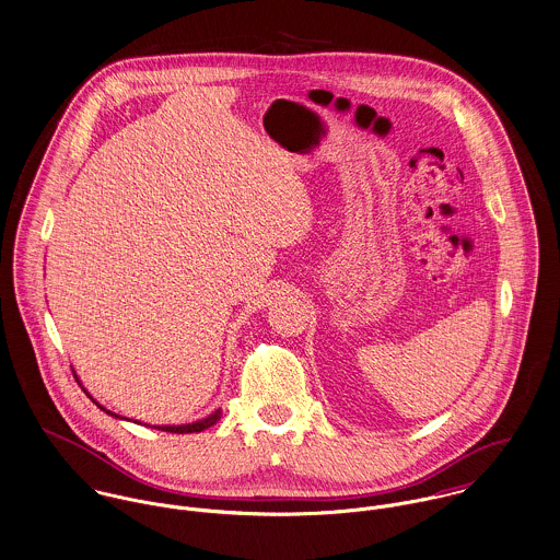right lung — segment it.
I'll list each match as a JSON object with an SVG mask.
<instances>
[{"mask_svg":"<svg viewBox=\"0 0 560 560\" xmlns=\"http://www.w3.org/2000/svg\"><path fill=\"white\" fill-rule=\"evenodd\" d=\"M74 373V370H72ZM74 377H77V373H74ZM77 382H79V377H77ZM81 384V382H79ZM83 388V386H81ZM85 390V388H83ZM88 393V390H85ZM88 397L103 410V412H107L109 417H116V419H122V421H130V419H125V417H120V415H116V412H112V410H107V408H103L90 393H88ZM221 419V408L219 410H214L212 415H208L206 419H199V421H192V423H187V425H152L154 430H161V432H170V434H195V432H203V430H208V428H212L217 421ZM135 423H139V421H135ZM141 425V423H139ZM145 425V423H143ZM150 428V425H148Z\"/></svg>","mask_w":560,"mask_h":560,"instance_id":"obj_1","label":"right lung"}]
</instances>
